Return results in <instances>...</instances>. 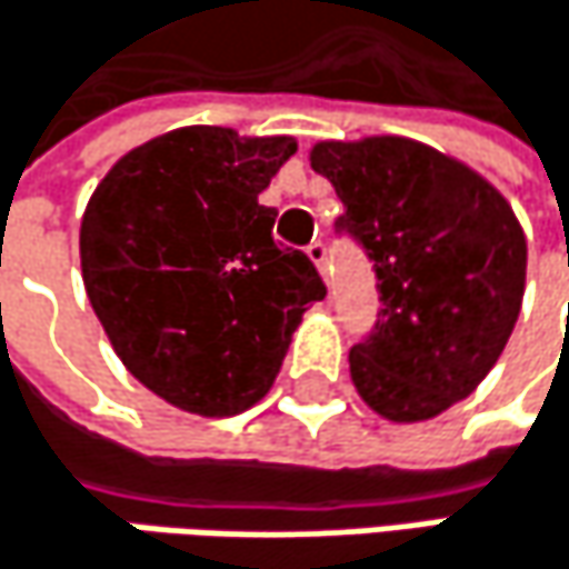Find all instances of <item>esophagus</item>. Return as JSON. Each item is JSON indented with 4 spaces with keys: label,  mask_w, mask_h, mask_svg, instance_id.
<instances>
[{
    "label": "esophagus",
    "mask_w": 569,
    "mask_h": 569,
    "mask_svg": "<svg viewBox=\"0 0 569 569\" xmlns=\"http://www.w3.org/2000/svg\"><path fill=\"white\" fill-rule=\"evenodd\" d=\"M308 258L315 261L318 274L327 281V246H323V242H311V246H308Z\"/></svg>",
    "instance_id": "1"
}]
</instances>
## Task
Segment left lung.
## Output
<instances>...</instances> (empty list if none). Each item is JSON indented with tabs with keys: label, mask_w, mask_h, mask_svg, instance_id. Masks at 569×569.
I'll return each instance as SVG.
<instances>
[{
	"label": "left lung",
	"mask_w": 569,
	"mask_h": 569,
	"mask_svg": "<svg viewBox=\"0 0 569 569\" xmlns=\"http://www.w3.org/2000/svg\"><path fill=\"white\" fill-rule=\"evenodd\" d=\"M350 232L377 261L383 320L350 350L360 399L390 422H426L498 363L525 301L528 239L511 202L468 163L409 137L318 140Z\"/></svg>",
	"instance_id": "8db88e82"
}]
</instances>
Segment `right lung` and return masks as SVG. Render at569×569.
I'll return each mask as SVG.
<instances>
[{
  "instance_id": "1",
  "label": "right lung",
  "mask_w": 569,
  "mask_h": 569,
  "mask_svg": "<svg viewBox=\"0 0 569 569\" xmlns=\"http://www.w3.org/2000/svg\"><path fill=\"white\" fill-rule=\"evenodd\" d=\"M295 137L177 127L123 153L81 216V278L120 363L182 412L239 416L271 390L291 333L327 291L278 249L258 196Z\"/></svg>"
}]
</instances>
